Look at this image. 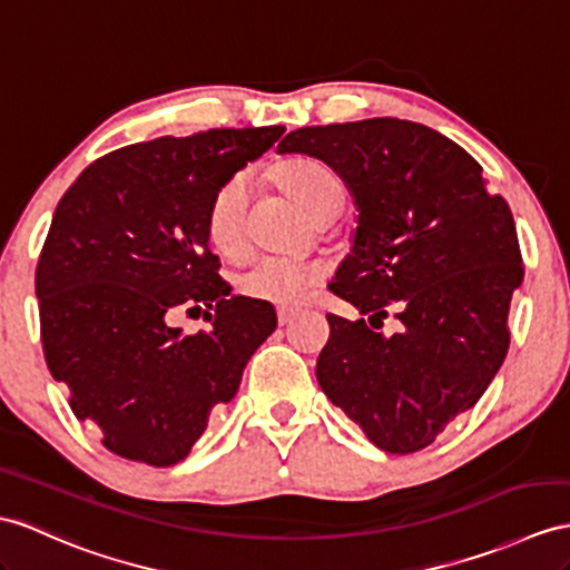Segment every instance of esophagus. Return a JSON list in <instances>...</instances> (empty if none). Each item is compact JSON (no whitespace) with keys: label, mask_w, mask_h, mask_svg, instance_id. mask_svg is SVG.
Masks as SVG:
<instances>
[{"label":"esophagus","mask_w":570,"mask_h":570,"mask_svg":"<svg viewBox=\"0 0 570 570\" xmlns=\"http://www.w3.org/2000/svg\"><path fill=\"white\" fill-rule=\"evenodd\" d=\"M295 309H277V324H281V326H285V324H289V322H293V318H295Z\"/></svg>","instance_id":"esophagus-1"}]
</instances>
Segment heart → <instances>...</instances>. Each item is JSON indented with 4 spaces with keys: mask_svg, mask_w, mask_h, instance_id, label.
<instances>
[{
    "mask_svg": "<svg viewBox=\"0 0 570 570\" xmlns=\"http://www.w3.org/2000/svg\"><path fill=\"white\" fill-rule=\"evenodd\" d=\"M277 180L299 205L324 219L341 213L345 186L328 164L314 157H295L281 164ZM246 213H248V178L234 174L210 198L205 213L207 242L217 254L237 258L246 248ZM326 277V263L318 258L263 256L244 268L234 287L246 299L275 304V307H297L309 289Z\"/></svg>",
    "mask_w": 570,
    "mask_h": 570,
    "instance_id": "heart-1",
    "label": "heart"
}]
</instances>
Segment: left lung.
<instances>
[{"label": "left lung", "instance_id": "8db88e82", "mask_svg": "<svg viewBox=\"0 0 570 570\" xmlns=\"http://www.w3.org/2000/svg\"><path fill=\"white\" fill-rule=\"evenodd\" d=\"M277 149L326 161L360 207L353 254L328 289L367 318L326 314L318 384L380 450L433 445L508 353L524 275L510 205L466 149L421 122L314 125ZM392 306L402 328L382 337L371 328Z\"/></svg>", "mask_w": 570, "mask_h": 570}]
</instances>
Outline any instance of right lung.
Returning <instances> with one entry per match:
<instances>
[{
	"mask_svg": "<svg viewBox=\"0 0 570 570\" xmlns=\"http://www.w3.org/2000/svg\"><path fill=\"white\" fill-rule=\"evenodd\" d=\"M283 132L215 128L128 145L91 161L55 207L36 266L40 343L77 421L122 460H184L275 331L271 304L229 297L205 213ZM176 311H202L212 328L184 337L168 324Z\"/></svg>",
	"mask_w": 570,
	"mask_h": 570,
	"instance_id": "1",
	"label": "right lung"
}]
</instances>
